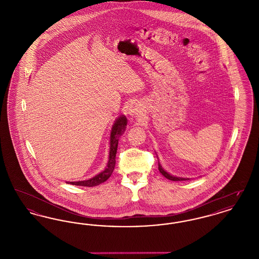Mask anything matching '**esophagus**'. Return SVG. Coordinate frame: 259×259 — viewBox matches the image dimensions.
<instances>
[{
    "mask_svg": "<svg viewBox=\"0 0 259 259\" xmlns=\"http://www.w3.org/2000/svg\"><path fill=\"white\" fill-rule=\"evenodd\" d=\"M141 113V108H140V106L138 105V104H131V106H130V108H129V114L131 115V116H137V115H139Z\"/></svg>",
    "mask_w": 259,
    "mask_h": 259,
    "instance_id": "1",
    "label": "esophagus"
}]
</instances>
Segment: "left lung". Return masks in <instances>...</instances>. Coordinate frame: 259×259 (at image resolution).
I'll list each match as a JSON object with an SVG mask.
<instances>
[{
  "label": "left lung",
  "mask_w": 259,
  "mask_h": 259,
  "mask_svg": "<svg viewBox=\"0 0 259 259\" xmlns=\"http://www.w3.org/2000/svg\"><path fill=\"white\" fill-rule=\"evenodd\" d=\"M158 169H159V171H160L161 174L166 178V179H168V180H170V181H174V182H178V181H187V180H189V179H185V178H179V177H175V176H172L171 174H169V172H166L163 168H162V166H161L160 164H159V162H158Z\"/></svg>",
  "instance_id": "8db88e82"
}]
</instances>
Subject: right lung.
<instances>
[{
	"instance_id": "add662e5",
	"label": "right lung",
	"mask_w": 259,
	"mask_h": 259,
	"mask_svg": "<svg viewBox=\"0 0 259 259\" xmlns=\"http://www.w3.org/2000/svg\"><path fill=\"white\" fill-rule=\"evenodd\" d=\"M127 125V118L121 115L119 116L114 124L112 125L111 128V137H110V154H109V161L107 164L106 169L103 172H100L93 177L92 179H89L87 181H79V182H67V184L74 185H81V186H96V185H101L105 183L113 172L114 166H115V155H116V150H117V146H118V140L119 137L122 135L125 128Z\"/></svg>"
}]
</instances>
